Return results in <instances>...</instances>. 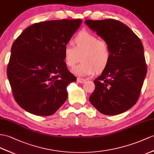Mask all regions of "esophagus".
<instances>
[{
    "label": "esophagus",
    "mask_w": 154,
    "mask_h": 154,
    "mask_svg": "<svg viewBox=\"0 0 154 154\" xmlns=\"http://www.w3.org/2000/svg\"><path fill=\"white\" fill-rule=\"evenodd\" d=\"M86 80L84 78H77V82L78 83H80V84H83L85 82Z\"/></svg>",
    "instance_id": "1"
}]
</instances>
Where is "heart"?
<instances>
[{"label":"heart","instance_id":"heart-1","mask_svg":"<svg viewBox=\"0 0 154 154\" xmlns=\"http://www.w3.org/2000/svg\"><path fill=\"white\" fill-rule=\"evenodd\" d=\"M73 45L65 46L63 56L65 65L72 68L79 61L82 63L73 69L78 76H89L101 72L108 66L112 57L110 45L104 40H99L96 35L88 31L79 32L74 38Z\"/></svg>","mask_w":154,"mask_h":154}]
</instances>
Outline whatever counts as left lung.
<instances>
[{
	"label": "left lung",
	"mask_w": 154,
	"mask_h": 154,
	"mask_svg": "<svg viewBox=\"0 0 154 154\" xmlns=\"http://www.w3.org/2000/svg\"><path fill=\"white\" fill-rule=\"evenodd\" d=\"M85 23L110 45L107 68L93 81L89 101L104 115H117L136 104L147 73L140 39L125 24L113 19L86 20Z\"/></svg>",
	"instance_id": "8db88e82"
}]
</instances>
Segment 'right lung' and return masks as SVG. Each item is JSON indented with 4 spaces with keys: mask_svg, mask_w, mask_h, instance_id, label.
<instances>
[{
    "mask_svg": "<svg viewBox=\"0 0 154 154\" xmlns=\"http://www.w3.org/2000/svg\"><path fill=\"white\" fill-rule=\"evenodd\" d=\"M82 21L39 22L25 29L14 42L7 76L15 100L25 110L50 116L66 101L67 85L76 77L67 69L63 50Z\"/></svg>",
    "mask_w": 154,
    "mask_h": 154,
    "instance_id": "obj_1",
    "label": "right lung"
}]
</instances>
